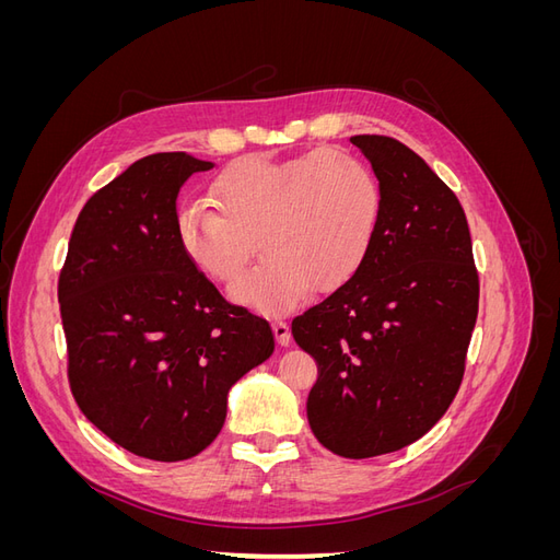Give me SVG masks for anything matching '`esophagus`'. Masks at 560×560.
Here are the masks:
<instances>
[{"mask_svg": "<svg viewBox=\"0 0 560 560\" xmlns=\"http://www.w3.org/2000/svg\"><path fill=\"white\" fill-rule=\"evenodd\" d=\"M273 334H276V338H278V343L282 346V348H287L292 343V331H290V327L284 325V322H273Z\"/></svg>", "mask_w": 560, "mask_h": 560, "instance_id": "34e87169", "label": "esophagus"}]
</instances>
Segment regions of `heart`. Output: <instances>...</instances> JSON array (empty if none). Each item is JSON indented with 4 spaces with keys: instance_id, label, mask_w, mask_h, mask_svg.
Segmentation results:
<instances>
[{
    "instance_id": "obj_1",
    "label": "heart",
    "mask_w": 560,
    "mask_h": 560,
    "mask_svg": "<svg viewBox=\"0 0 560 560\" xmlns=\"http://www.w3.org/2000/svg\"><path fill=\"white\" fill-rule=\"evenodd\" d=\"M210 196L217 208L177 214L179 243L202 273L233 282L259 241L266 259L231 296L266 315L296 308L311 287L327 292L358 273L383 214L376 173L331 149L280 163L241 159L212 182Z\"/></svg>"
}]
</instances>
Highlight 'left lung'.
<instances>
[{
  "instance_id": "8db88e82",
  "label": "left lung",
  "mask_w": 560,
  "mask_h": 560,
  "mask_svg": "<svg viewBox=\"0 0 560 560\" xmlns=\"http://www.w3.org/2000/svg\"><path fill=\"white\" fill-rule=\"evenodd\" d=\"M383 189L364 264L294 317L317 364L308 422L331 453L362 460L409 446L446 413L463 381L479 313L467 217L455 194L406 144L354 135Z\"/></svg>"
}]
</instances>
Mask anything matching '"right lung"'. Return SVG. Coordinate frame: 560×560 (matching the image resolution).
Segmentation results:
<instances>
[{
	"label": "right lung",
	"instance_id": "right-lung-1",
	"mask_svg": "<svg viewBox=\"0 0 560 560\" xmlns=\"http://www.w3.org/2000/svg\"><path fill=\"white\" fill-rule=\"evenodd\" d=\"M214 163L135 161L83 206L58 282L72 395L121 448L159 463L206 451L229 389L276 350L268 322L231 306L177 235V194Z\"/></svg>",
	"mask_w": 560,
	"mask_h": 560
}]
</instances>
